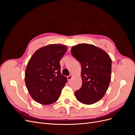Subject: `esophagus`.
<instances>
[{
  "label": "esophagus",
  "instance_id": "esophagus-1",
  "mask_svg": "<svg viewBox=\"0 0 135 135\" xmlns=\"http://www.w3.org/2000/svg\"><path fill=\"white\" fill-rule=\"evenodd\" d=\"M72 78H73V75H69V76H67L68 80V81H70V80H71V79Z\"/></svg>",
  "mask_w": 135,
  "mask_h": 135
}]
</instances>
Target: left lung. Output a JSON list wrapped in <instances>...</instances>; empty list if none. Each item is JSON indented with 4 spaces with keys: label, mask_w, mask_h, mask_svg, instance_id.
<instances>
[{
    "label": "left lung",
    "mask_w": 135,
    "mask_h": 135,
    "mask_svg": "<svg viewBox=\"0 0 135 135\" xmlns=\"http://www.w3.org/2000/svg\"><path fill=\"white\" fill-rule=\"evenodd\" d=\"M72 55L80 62L82 85L76 91V99L91 105L104 97L109 87L112 75V60L102 49L89 44L72 47Z\"/></svg>",
    "instance_id": "obj_1"
}]
</instances>
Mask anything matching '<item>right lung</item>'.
<instances>
[{
  "mask_svg": "<svg viewBox=\"0 0 135 135\" xmlns=\"http://www.w3.org/2000/svg\"><path fill=\"white\" fill-rule=\"evenodd\" d=\"M67 49L65 45L49 44L39 48L28 61L26 86L32 99L40 104L55 103L67 82V78L61 74L60 65Z\"/></svg>",
  "mask_w": 135,
  "mask_h": 135,
  "instance_id": "add662e5",
  "label": "right lung"
}]
</instances>
